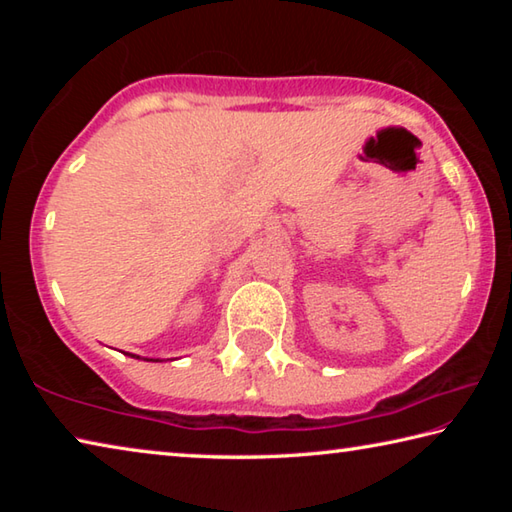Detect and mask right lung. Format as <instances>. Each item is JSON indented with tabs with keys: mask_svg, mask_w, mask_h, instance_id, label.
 Listing matches in <instances>:
<instances>
[{
	"mask_svg": "<svg viewBox=\"0 0 512 512\" xmlns=\"http://www.w3.org/2000/svg\"><path fill=\"white\" fill-rule=\"evenodd\" d=\"M144 361H153V359H144Z\"/></svg>",
	"mask_w": 512,
	"mask_h": 512,
	"instance_id": "add662e5",
	"label": "right lung"
}]
</instances>
